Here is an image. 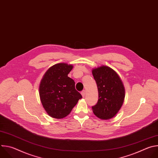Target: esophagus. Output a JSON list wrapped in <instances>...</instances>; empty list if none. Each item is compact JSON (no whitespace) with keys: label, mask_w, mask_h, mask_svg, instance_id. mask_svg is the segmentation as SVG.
<instances>
[{"label":"esophagus","mask_w":158,"mask_h":158,"mask_svg":"<svg viewBox=\"0 0 158 158\" xmlns=\"http://www.w3.org/2000/svg\"><path fill=\"white\" fill-rule=\"evenodd\" d=\"M81 94H82V97H83V98H84L85 94V90H84V91H82L81 92Z\"/></svg>","instance_id":"obj_1"}]
</instances>
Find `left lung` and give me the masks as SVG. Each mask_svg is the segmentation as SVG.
I'll return each instance as SVG.
<instances>
[{
  "label": "left lung",
  "instance_id": "1",
  "mask_svg": "<svg viewBox=\"0 0 158 158\" xmlns=\"http://www.w3.org/2000/svg\"><path fill=\"white\" fill-rule=\"evenodd\" d=\"M97 84L99 98L97 104L92 106L94 114L102 119L113 118L121 109L125 97V90L116 73L107 66L93 70Z\"/></svg>",
  "mask_w": 158,
  "mask_h": 158
}]
</instances>
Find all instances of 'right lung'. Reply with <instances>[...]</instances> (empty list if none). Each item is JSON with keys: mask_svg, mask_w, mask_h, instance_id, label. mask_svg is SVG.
Segmentation results:
<instances>
[{"mask_svg": "<svg viewBox=\"0 0 158 158\" xmlns=\"http://www.w3.org/2000/svg\"><path fill=\"white\" fill-rule=\"evenodd\" d=\"M73 65H54L45 73L39 86V95L45 110L51 117L61 119L71 112L82 97L75 88L74 81L68 77Z\"/></svg>", "mask_w": 158, "mask_h": 158, "instance_id": "add662e5", "label": "right lung"}]
</instances>
